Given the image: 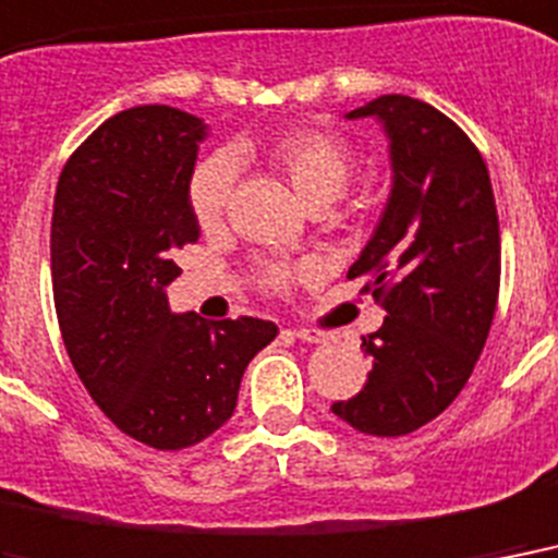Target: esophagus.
<instances>
[{"instance_id":"1","label":"esophagus","mask_w":558,"mask_h":558,"mask_svg":"<svg viewBox=\"0 0 558 558\" xmlns=\"http://www.w3.org/2000/svg\"><path fill=\"white\" fill-rule=\"evenodd\" d=\"M291 335L296 340H302V343H326L328 340L323 331H317V328H293Z\"/></svg>"}]
</instances>
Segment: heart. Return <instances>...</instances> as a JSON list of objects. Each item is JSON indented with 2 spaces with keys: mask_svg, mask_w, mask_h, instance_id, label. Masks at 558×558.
Segmentation results:
<instances>
[{
  "mask_svg": "<svg viewBox=\"0 0 558 558\" xmlns=\"http://www.w3.org/2000/svg\"><path fill=\"white\" fill-rule=\"evenodd\" d=\"M265 159L308 206H326L343 192L352 174L355 154L340 133L323 131V128H293L267 145ZM232 185H235V168H232V159L223 154L203 159L201 166L194 168L189 180V209L203 230L218 227L220 218L227 215ZM305 274H308L305 265L274 262L262 267V282L270 291H284Z\"/></svg>",
  "mask_w": 558,
  "mask_h": 558,
  "instance_id": "1",
  "label": "heart"
}]
</instances>
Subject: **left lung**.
<instances>
[{
	"instance_id": "8db88e82",
	"label": "left lung",
	"mask_w": 558,
	"mask_h": 558,
	"mask_svg": "<svg viewBox=\"0 0 558 558\" xmlns=\"http://www.w3.org/2000/svg\"><path fill=\"white\" fill-rule=\"evenodd\" d=\"M375 116L390 136L392 192L349 279L366 276L387 311L364 338V390L331 413L369 436H404L442 413L469 381L500 288V227L489 168L430 104L381 95L349 119Z\"/></svg>"
}]
</instances>
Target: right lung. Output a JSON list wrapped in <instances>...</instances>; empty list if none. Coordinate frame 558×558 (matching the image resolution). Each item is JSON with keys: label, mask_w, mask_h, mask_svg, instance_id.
Returning a JSON list of instances; mask_svg holds the SVG:
<instances>
[{"label": "right lung", "mask_w": 558, "mask_h": 558, "mask_svg": "<svg viewBox=\"0 0 558 558\" xmlns=\"http://www.w3.org/2000/svg\"><path fill=\"white\" fill-rule=\"evenodd\" d=\"M206 124L166 104L107 119L60 171L51 284L69 361L122 434L180 451L235 410L241 375L279 335L270 319L171 314L174 253L201 239L189 209Z\"/></svg>", "instance_id": "1"}]
</instances>
